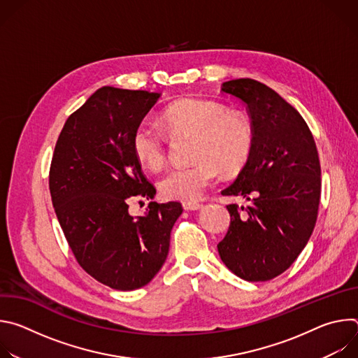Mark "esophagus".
<instances>
[{"instance_id": "34e87169", "label": "esophagus", "mask_w": 358, "mask_h": 358, "mask_svg": "<svg viewBox=\"0 0 358 358\" xmlns=\"http://www.w3.org/2000/svg\"><path fill=\"white\" fill-rule=\"evenodd\" d=\"M182 208L187 211H196L199 208H202V203L195 202V201H184L182 202Z\"/></svg>"}]
</instances>
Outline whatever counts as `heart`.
<instances>
[{
  "label": "heart",
  "mask_w": 358,
  "mask_h": 358,
  "mask_svg": "<svg viewBox=\"0 0 358 358\" xmlns=\"http://www.w3.org/2000/svg\"><path fill=\"white\" fill-rule=\"evenodd\" d=\"M162 123L170 134L192 137L188 167L173 169L159 181V189L167 199L195 201L220 177L239 173L253 150L255 133L248 116L229 112L215 100L182 99L167 106ZM136 160L147 170L157 171L167 159L164 136L147 123L136 127L131 137Z\"/></svg>",
  "instance_id": "obj_1"
}]
</instances>
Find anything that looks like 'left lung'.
I'll list each match as a JSON object with an SVG mask.
<instances>
[{
  "label": "left lung",
  "instance_id": "1",
  "mask_svg": "<svg viewBox=\"0 0 358 358\" xmlns=\"http://www.w3.org/2000/svg\"><path fill=\"white\" fill-rule=\"evenodd\" d=\"M222 93L246 105L255 133L249 162L222 195L229 229L218 243L227 268L248 282L283 273L308 243L317 220L322 178L313 134L300 113L273 89L253 79L222 83Z\"/></svg>",
  "mask_w": 358,
  "mask_h": 358
}]
</instances>
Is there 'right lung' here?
<instances>
[{
    "instance_id": "obj_1",
    "label": "right lung",
    "mask_w": 358,
    "mask_h": 358,
    "mask_svg": "<svg viewBox=\"0 0 358 358\" xmlns=\"http://www.w3.org/2000/svg\"><path fill=\"white\" fill-rule=\"evenodd\" d=\"M160 93L97 89L72 113L49 170L52 203L78 264L116 290L145 286L164 265L180 202H150L133 218L129 201L155 198L131 150V137Z\"/></svg>"
}]
</instances>
